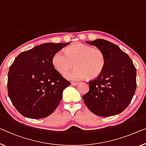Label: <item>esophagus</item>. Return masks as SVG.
Listing matches in <instances>:
<instances>
[{
    "mask_svg": "<svg viewBox=\"0 0 146 146\" xmlns=\"http://www.w3.org/2000/svg\"><path fill=\"white\" fill-rule=\"evenodd\" d=\"M78 84V82H71V85L73 86H76Z\"/></svg>",
    "mask_w": 146,
    "mask_h": 146,
    "instance_id": "esophagus-1",
    "label": "esophagus"
}]
</instances>
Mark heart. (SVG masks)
<instances>
[{"label":"heart","instance_id":"b5f03b06","mask_svg":"<svg viewBox=\"0 0 146 146\" xmlns=\"http://www.w3.org/2000/svg\"><path fill=\"white\" fill-rule=\"evenodd\" d=\"M63 51H58L52 58V64L56 71L65 73L64 77L71 80H79L88 77L97 78L106 66V58L101 50L81 42L69 46Z\"/></svg>","mask_w":146,"mask_h":146}]
</instances>
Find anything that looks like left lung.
Here are the masks:
<instances>
[{"label": "left lung", "instance_id": "8db88e82", "mask_svg": "<svg viewBox=\"0 0 146 146\" xmlns=\"http://www.w3.org/2000/svg\"><path fill=\"white\" fill-rule=\"evenodd\" d=\"M101 50L106 66L96 79L90 80L82 99L90 111L100 117L123 112L131 102L136 88V69L127 54L118 46L104 40L86 41Z\"/></svg>", "mask_w": 146, "mask_h": 146}]
</instances>
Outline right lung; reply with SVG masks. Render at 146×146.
I'll use <instances>...</instances> for the list:
<instances>
[{"mask_svg": "<svg viewBox=\"0 0 146 146\" xmlns=\"http://www.w3.org/2000/svg\"><path fill=\"white\" fill-rule=\"evenodd\" d=\"M69 43H44L15 58L8 73V93L23 116L45 118L57 108L63 91L71 82L56 70L52 58Z\"/></svg>", "mask_w": 146, "mask_h": 146, "instance_id": "obj_1", "label": "right lung"}]
</instances>
